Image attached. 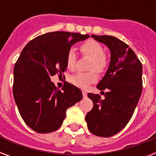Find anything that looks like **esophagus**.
Here are the masks:
<instances>
[{"label": "esophagus", "mask_w": 156, "mask_h": 156, "mask_svg": "<svg viewBox=\"0 0 156 156\" xmlns=\"http://www.w3.org/2000/svg\"><path fill=\"white\" fill-rule=\"evenodd\" d=\"M83 97H87V92H86L85 90H83Z\"/></svg>", "instance_id": "obj_1"}]
</instances>
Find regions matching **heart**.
Masks as SVG:
<instances>
[{"label": "heart", "instance_id": "obj_1", "mask_svg": "<svg viewBox=\"0 0 156 156\" xmlns=\"http://www.w3.org/2000/svg\"><path fill=\"white\" fill-rule=\"evenodd\" d=\"M80 51L83 56L91 58L88 69L90 72H78L70 77V82L80 88L87 87L88 85L95 83L97 78L95 72L102 73L108 66V59L104 53V48L100 43L94 40H87L80 44ZM77 54L73 48H69L66 54V62L67 68L73 70L76 67Z\"/></svg>", "mask_w": 156, "mask_h": 156}]
</instances>
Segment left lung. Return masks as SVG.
Listing matches in <instances>:
<instances>
[{
    "label": "left lung",
    "mask_w": 156,
    "mask_h": 156,
    "mask_svg": "<svg viewBox=\"0 0 156 156\" xmlns=\"http://www.w3.org/2000/svg\"><path fill=\"white\" fill-rule=\"evenodd\" d=\"M91 36L108 47L111 61L97 85L105 99L101 100L98 94L88 93L93 108L85 119L93 134L107 138L125 128L133 116L143 90V66L133 50L117 38L111 35Z\"/></svg>",
    "instance_id": "obj_1"
}]
</instances>
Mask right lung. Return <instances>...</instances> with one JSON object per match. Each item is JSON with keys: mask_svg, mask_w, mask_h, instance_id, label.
<instances>
[{"mask_svg": "<svg viewBox=\"0 0 156 156\" xmlns=\"http://www.w3.org/2000/svg\"><path fill=\"white\" fill-rule=\"evenodd\" d=\"M89 35L53 31L30 40L13 69V93L22 118L33 130L51 133L61 126L66 110L83 99L79 88L66 83L61 90L50 78L66 70V54Z\"/></svg>", "mask_w": 156, "mask_h": 156, "instance_id": "right-lung-1", "label": "right lung"}]
</instances>
